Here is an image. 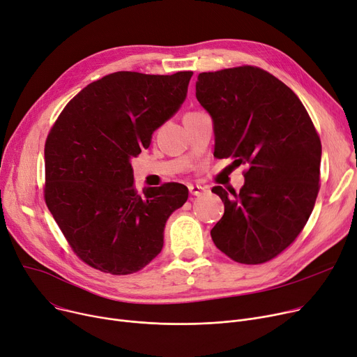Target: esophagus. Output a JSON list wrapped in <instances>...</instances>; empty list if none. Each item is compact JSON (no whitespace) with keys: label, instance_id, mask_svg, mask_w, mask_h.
I'll return each mask as SVG.
<instances>
[{"label":"esophagus","instance_id":"obj_1","mask_svg":"<svg viewBox=\"0 0 357 357\" xmlns=\"http://www.w3.org/2000/svg\"><path fill=\"white\" fill-rule=\"evenodd\" d=\"M206 187H202V185H193L190 184L188 185V193H190L192 196H200L203 193H206Z\"/></svg>","mask_w":357,"mask_h":357}]
</instances>
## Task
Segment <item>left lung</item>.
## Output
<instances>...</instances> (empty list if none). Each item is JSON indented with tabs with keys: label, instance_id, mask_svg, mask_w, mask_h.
<instances>
[{
	"label": "left lung",
	"instance_id": "8db88e82",
	"mask_svg": "<svg viewBox=\"0 0 357 357\" xmlns=\"http://www.w3.org/2000/svg\"><path fill=\"white\" fill-rule=\"evenodd\" d=\"M196 98L213 119V155L248 167L239 193L212 188L225 204L212 239L239 264L268 262L296 241L312 212L320 137L298 96L257 66L200 73Z\"/></svg>",
	"mask_w": 357,
	"mask_h": 357
}]
</instances>
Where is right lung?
Returning <instances> with one entry per match:
<instances>
[{"label": "right lung", "mask_w": 357, "mask_h": 357, "mask_svg": "<svg viewBox=\"0 0 357 357\" xmlns=\"http://www.w3.org/2000/svg\"><path fill=\"white\" fill-rule=\"evenodd\" d=\"M193 72H115L89 83L61 111L45 145V200L73 252L128 275L162 249L167 219L188 197L180 183L138 195L131 158L185 99Z\"/></svg>", "instance_id": "1"}]
</instances>
